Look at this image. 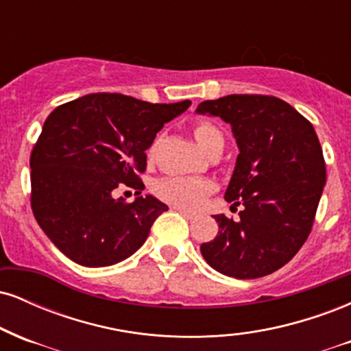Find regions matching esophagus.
I'll return each instance as SVG.
<instances>
[{
	"label": "esophagus",
	"instance_id": "1",
	"mask_svg": "<svg viewBox=\"0 0 351 351\" xmlns=\"http://www.w3.org/2000/svg\"><path fill=\"white\" fill-rule=\"evenodd\" d=\"M176 211L180 213L181 216H184L186 217V219H195V215H193V213H189V211H186V209H183V208H175Z\"/></svg>",
	"mask_w": 351,
	"mask_h": 351
}]
</instances>
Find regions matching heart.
Masks as SVG:
<instances>
[{"label": "heart", "instance_id": "1", "mask_svg": "<svg viewBox=\"0 0 351 351\" xmlns=\"http://www.w3.org/2000/svg\"><path fill=\"white\" fill-rule=\"evenodd\" d=\"M195 138L203 152H209L217 145H224V136L219 128L211 122H199L195 127ZM156 148V142L152 145L148 155H153ZM213 183L203 178H193V176H165L158 180L153 186V191L160 199L183 209H196L204 203L213 193Z\"/></svg>", "mask_w": 351, "mask_h": 351}]
</instances>
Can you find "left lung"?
Instances as JSON below:
<instances>
[{"mask_svg": "<svg viewBox=\"0 0 351 351\" xmlns=\"http://www.w3.org/2000/svg\"><path fill=\"white\" fill-rule=\"evenodd\" d=\"M196 112L231 125L239 155L224 198L243 204L239 221L216 215L217 236L201 244L224 276L257 279L276 272L310 234L327 171L312 123L272 95H226Z\"/></svg>", "mask_w": 351, "mask_h": 351, "instance_id": "1", "label": "left lung"}]
</instances>
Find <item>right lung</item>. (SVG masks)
<instances>
[{
    "mask_svg": "<svg viewBox=\"0 0 351 351\" xmlns=\"http://www.w3.org/2000/svg\"><path fill=\"white\" fill-rule=\"evenodd\" d=\"M189 106V100L150 104L99 92L51 112L31 153V208L64 256L106 267L142 247L168 206L152 195L125 203L114 191L125 184L140 195L145 152Z\"/></svg>",
    "mask_w": 351,
    "mask_h": 351,
    "instance_id": "add662e5",
    "label": "right lung"
}]
</instances>
